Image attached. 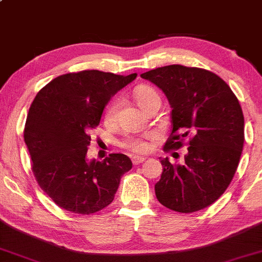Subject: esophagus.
Here are the masks:
<instances>
[{
	"label": "esophagus",
	"instance_id": "34e87169",
	"mask_svg": "<svg viewBox=\"0 0 262 262\" xmlns=\"http://www.w3.org/2000/svg\"><path fill=\"white\" fill-rule=\"evenodd\" d=\"M144 160H145V158H143V156H133V158H132V162H133V165H135V166L141 164Z\"/></svg>",
	"mask_w": 262,
	"mask_h": 262
}]
</instances>
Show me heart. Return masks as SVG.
<instances>
[{
	"label": "heart",
	"instance_id": "heart-1",
	"mask_svg": "<svg viewBox=\"0 0 262 262\" xmlns=\"http://www.w3.org/2000/svg\"><path fill=\"white\" fill-rule=\"evenodd\" d=\"M134 98L137 101V103L139 104L141 110L145 111L150 104L154 103L155 101H160L159 97V93L156 92V90L152 89L150 86H138L135 87L133 91ZM119 106H121V100L116 98L110 103V106L107 107L106 113H104V121L107 123H113L116 121L117 114H118ZM119 145L123 149H125L129 152H133V154H144L149 150V141L148 137H125L124 139L119 141Z\"/></svg>",
	"mask_w": 262,
	"mask_h": 262
}]
</instances>
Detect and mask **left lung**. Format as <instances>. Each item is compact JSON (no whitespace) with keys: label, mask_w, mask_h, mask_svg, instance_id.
Returning a JSON list of instances; mask_svg holds the SVG:
<instances>
[{"label":"left lung","mask_w":262,"mask_h":262,"mask_svg":"<svg viewBox=\"0 0 262 262\" xmlns=\"http://www.w3.org/2000/svg\"><path fill=\"white\" fill-rule=\"evenodd\" d=\"M140 76L160 87L172 108L165 151L188 146L182 165L160 160L156 198L180 213L206 208L224 193L239 165L244 146L239 101L223 79L206 69L167 65Z\"/></svg>","instance_id":"1"}]
</instances>
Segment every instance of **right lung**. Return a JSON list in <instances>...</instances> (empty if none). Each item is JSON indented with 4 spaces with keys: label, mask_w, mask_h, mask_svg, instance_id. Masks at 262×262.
<instances>
[{
    "label": "right lung",
    "mask_w": 262,
    "mask_h": 262,
    "mask_svg": "<svg viewBox=\"0 0 262 262\" xmlns=\"http://www.w3.org/2000/svg\"><path fill=\"white\" fill-rule=\"evenodd\" d=\"M135 77L98 70L64 74L47 83L32 102L25 125L32 171L60 208L92 214L112 203L132 161L124 154L87 161L90 132L100 124L111 97Z\"/></svg>",
    "instance_id": "1"
}]
</instances>
